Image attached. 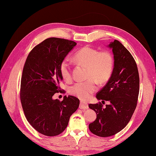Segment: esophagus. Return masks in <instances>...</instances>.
<instances>
[{"instance_id": "obj_1", "label": "esophagus", "mask_w": 156, "mask_h": 156, "mask_svg": "<svg viewBox=\"0 0 156 156\" xmlns=\"http://www.w3.org/2000/svg\"><path fill=\"white\" fill-rule=\"evenodd\" d=\"M79 108H81V109H88V103L81 101L80 102V106Z\"/></svg>"}]
</instances>
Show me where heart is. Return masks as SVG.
Listing matches in <instances>:
<instances>
[{
    "instance_id": "b5f03b06",
    "label": "heart",
    "mask_w": 156,
    "mask_h": 156,
    "mask_svg": "<svg viewBox=\"0 0 156 156\" xmlns=\"http://www.w3.org/2000/svg\"><path fill=\"white\" fill-rule=\"evenodd\" d=\"M74 59L80 64L88 68L86 81L77 82L70 87L69 92L81 100H87L95 92L98 86L110 79L114 69V57L108 51H101L84 46L74 55ZM61 76L66 81L72 79V66L68 58L61 62L59 67Z\"/></svg>"
}]
</instances>
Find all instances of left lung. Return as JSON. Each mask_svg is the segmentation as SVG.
<instances>
[{"label": "left lung", "instance_id": "left-lung-1", "mask_svg": "<svg viewBox=\"0 0 156 156\" xmlns=\"http://www.w3.org/2000/svg\"><path fill=\"white\" fill-rule=\"evenodd\" d=\"M114 54V69L110 79L96 94L98 100L108 101L103 107L101 102L89 104L96 112L95 121L89 129L99 136L107 137L119 133L128 124L137 104L139 93V75L133 56L119 41L108 45Z\"/></svg>", "mask_w": 156, "mask_h": 156}]
</instances>
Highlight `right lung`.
<instances>
[{"instance_id":"right-lung-1","label":"right lung","mask_w":156,"mask_h":156,"mask_svg":"<svg viewBox=\"0 0 156 156\" xmlns=\"http://www.w3.org/2000/svg\"><path fill=\"white\" fill-rule=\"evenodd\" d=\"M76 45L72 40L49 37L35 46L25 61L20 100L27 121L41 134L53 136L62 133L79 107L76 97L65 96L61 101L53 99L55 94L62 92L60 64Z\"/></svg>"}]
</instances>
